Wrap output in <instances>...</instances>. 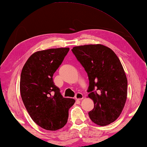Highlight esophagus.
<instances>
[{
	"label": "esophagus",
	"instance_id": "34e87169",
	"mask_svg": "<svg viewBox=\"0 0 147 147\" xmlns=\"http://www.w3.org/2000/svg\"><path fill=\"white\" fill-rule=\"evenodd\" d=\"M76 99L77 100H81L83 99V95L81 93H77L76 95Z\"/></svg>",
	"mask_w": 147,
	"mask_h": 147
}]
</instances>
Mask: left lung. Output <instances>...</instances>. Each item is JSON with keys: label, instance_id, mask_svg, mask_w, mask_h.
I'll return each mask as SVG.
<instances>
[{"label": "left lung", "instance_id": "1", "mask_svg": "<svg viewBox=\"0 0 147 147\" xmlns=\"http://www.w3.org/2000/svg\"><path fill=\"white\" fill-rule=\"evenodd\" d=\"M71 51L88 76V97L94 103L90 119L101 127L115 121L127 97V78L118 57L99 44L75 46Z\"/></svg>", "mask_w": 147, "mask_h": 147}]
</instances>
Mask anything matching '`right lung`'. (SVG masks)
<instances>
[{
	"instance_id": "1",
	"label": "right lung",
	"mask_w": 147,
	"mask_h": 147,
	"mask_svg": "<svg viewBox=\"0 0 147 147\" xmlns=\"http://www.w3.org/2000/svg\"><path fill=\"white\" fill-rule=\"evenodd\" d=\"M69 48L37 51L23 66L20 81L21 97L33 121L47 130L55 131L66 124L68 110L75 100L64 98L53 81L55 73Z\"/></svg>"
}]
</instances>
